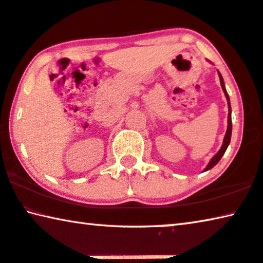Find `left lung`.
<instances>
[{
  "label": "left lung",
  "mask_w": 263,
  "mask_h": 263,
  "mask_svg": "<svg viewBox=\"0 0 263 263\" xmlns=\"http://www.w3.org/2000/svg\"><path fill=\"white\" fill-rule=\"evenodd\" d=\"M219 76H220V82H221V87H222V89H223V91H224V95H226V98H227V100H228V107H229V112H228V128H227V133H226V135H224V139H223V143H222V147H221V149L219 151V153H217V154L213 157V159L211 160V162L208 163V165L207 167H205V169H204V172L205 171H209V169L211 168H213L214 165H215L217 162H219V161L221 160V157H222V155L224 154V152L227 151V148H228V144L230 143V137H232V115H230V112H232V109H230V103H229V96H228V94H227V91H226V88H224V83H223V79H222V76H221V74L219 72Z\"/></svg>",
  "instance_id": "1"
}]
</instances>
